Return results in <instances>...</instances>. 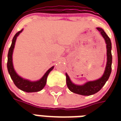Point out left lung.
I'll return each instance as SVG.
<instances>
[{
    "label": "left lung",
    "instance_id": "left-lung-1",
    "mask_svg": "<svg viewBox=\"0 0 121 121\" xmlns=\"http://www.w3.org/2000/svg\"><path fill=\"white\" fill-rule=\"evenodd\" d=\"M96 29L100 33L106 44L107 62L103 75L96 80L87 82L83 85H76L71 81L67 73H65L66 82L69 89L73 93L84 96H89L99 92L108 81L112 72V55L111 40L102 28L98 27L96 28Z\"/></svg>",
    "mask_w": 121,
    "mask_h": 121
}]
</instances>
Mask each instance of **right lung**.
Segmentation results:
<instances>
[{
    "label": "right lung",
    "mask_w": 121,
    "mask_h": 121,
    "mask_svg": "<svg viewBox=\"0 0 121 121\" xmlns=\"http://www.w3.org/2000/svg\"><path fill=\"white\" fill-rule=\"evenodd\" d=\"M23 29L18 32L15 35L14 37L12 39V43L11 47L9 48L8 54V63H7V67H8V71L9 73V75L11 76V78L13 82L15 85L21 90H22L27 93H32V92H37L41 90H42L44 87L46 85L47 83V79L48 74L50 73V72L53 69L54 66L52 67L48 70L45 74L43 76V77L39 80L37 81H30L27 79H25L22 78L21 76H20L18 74L16 73V71H15L13 65V52L14 49L15 45L16 42V39L18 35L22 32Z\"/></svg>",
    "instance_id": "right-lung-1"
}]
</instances>
